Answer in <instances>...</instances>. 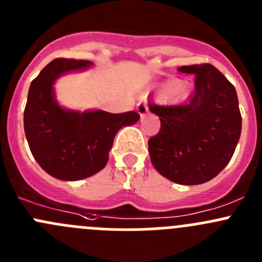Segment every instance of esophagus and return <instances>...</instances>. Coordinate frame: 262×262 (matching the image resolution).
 Returning <instances> with one entry per match:
<instances>
[{
	"mask_svg": "<svg viewBox=\"0 0 262 262\" xmlns=\"http://www.w3.org/2000/svg\"><path fill=\"white\" fill-rule=\"evenodd\" d=\"M137 110H138L139 115L141 116H144L148 113V106L146 102H139L138 105H137Z\"/></svg>",
	"mask_w": 262,
	"mask_h": 262,
	"instance_id": "obj_1",
	"label": "esophagus"
}]
</instances>
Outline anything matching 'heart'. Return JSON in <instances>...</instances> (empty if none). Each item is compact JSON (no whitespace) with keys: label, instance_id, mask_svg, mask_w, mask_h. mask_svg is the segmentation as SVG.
I'll return each instance as SVG.
<instances>
[{"label":"heart","instance_id":"1","mask_svg":"<svg viewBox=\"0 0 262 262\" xmlns=\"http://www.w3.org/2000/svg\"><path fill=\"white\" fill-rule=\"evenodd\" d=\"M167 95L172 100H181L187 95V87L184 83H180V82H175V83L170 84L167 90Z\"/></svg>","mask_w":262,"mask_h":262}]
</instances>
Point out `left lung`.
I'll use <instances>...</instances> for the list:
<instances>
[{
	"instance_id": "left-lung-1",
	"label": "left lung",
	"mask_w": 262,
	"mask_h": 262,
	"mask_svg": "<svg viewBox=\"0 0 262 262\" xmlns=\"http://www.w3.org/2000/svg\"><path fill=\"white\" fill-rule=\"evenodd\" d=\"M179 71L195 75V92L181 105L148 104L161 120L160 132L148 141V152L156 170L168 180L204 184L228 165L238 143V97L212 64L182 66Z\"/></svg>"
}]
</instances>
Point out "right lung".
Returning a JSON list of instances; mask_svg holds the SVG:
<instances>
[{
	"mask_svg": "<svg viewBox=\"0 0 262 262\" xmlns=\"http://www.w3.org/2000/svg\"><path fill=\"white\" fill-rule=\"evenodd\" d=\"M91 64L90 60L57 58L41 70L29 89L24 112L29 147L40 167L59 180L77 181L101 171L119 129L139 120L136 112L80 113L58 104L53 87L55 80Z\"/></svg>",
	"mask_w": 262,
	"mask_h": 262,
	"instance_id": "right-lung-1",
	"label": "right lung"
}]
</instances>
